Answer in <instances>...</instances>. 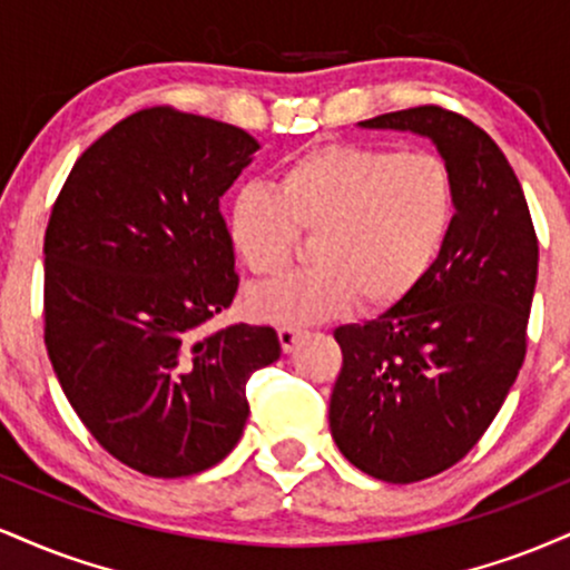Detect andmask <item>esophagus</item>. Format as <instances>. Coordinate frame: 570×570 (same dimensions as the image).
Segmentation results:
<instances>
[{"label": "esophagus", "mask_w": 570, "mask_h": 570, "mask_svg": "<svg viewBox=\"0 0 570 570\" xmlns=\"http://www.w3.org/2000/svg\"><path fill=\"white\" fill-rule=\"evenodd\" d=\"M303 335H305V330H299V326H292V324L278 326V340H281V348H284V353L294 351V345L299 343V337Z\"/></svg>", "instance_id": "esophagus-1"}]
</instances>
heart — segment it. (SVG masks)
Instances as JSON below:
<instances>
[{"instance_id":"b5f03b06","label":"heart","mask_w":570,"mask_h":570,"mask_svg":"<svg viewBox=\"0 0 570 570\" xmlns=\"http://www.w3.org/2000/svg\"><path fill=\"white\" fill-rule=\"evenodd\" d=\"M455 181L434 153L324 144L281 168L278 187L246 185L230 240L257 278H278L316 238L313 271L248 292L254 316L307 324L356 305L385 311L426 278L450 235Z\"/></svg>"}]
</instances>
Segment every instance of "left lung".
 I'll return each mask as SVG.
<instances>
[{"label":"left lung","mask_w":570,"mask_h":570,"mask_svg":"<svg viewBox=\"0 0 570 570\" xmlns=\"http://www.w3.org/2000/svg\"><path fill=\"white\" fill-rule=\"evenodd\" d=\"M362 126L429 136L455 181L426 278L383 316L335 330L332 436L364 474L407 485L455 466L499 415L525 362L539 240L507 155L469 117L423 104Z\"/></svg>","instance_id":"8db88e82"}]
</instances>
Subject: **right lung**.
<instances>
[{"instance_id":"1","label":"right lung","mask_w":570,"mask_h":570,"mask_svg":"<svg viewBox=\"0 0 570 570\" xmlns=\"http://www.w3.org/2000/svg\"><path fill=\"white\" fill-rule=\"evenodd\" d=\"M259 144L149 107L77 158L45 230V348L85 429L147 476L217 466L244 434L273 326L206 332L238 292L222 195Z\"/></svg>"}]
</instances>
